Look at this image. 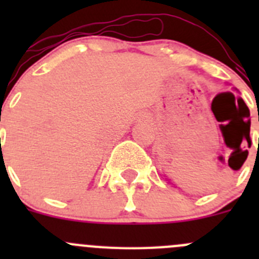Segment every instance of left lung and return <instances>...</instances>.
Listing matches in <instances>:
<instances>
[{
  "instance_id": "left-lung-1",
  "label": "left lung",
  "mask_w": 259,
  "mask_h": 259,
  "mask_svg": "<svg viewBox=\"0 0 259 259\" xmlns=\"http://www.w3.org/2000/svg\"><path fill=\"white\" fill-rule=\"evenodd\" d=\"M246 157H248V150H245V154H244V161H242V163H244V162H245Z\"/></svg>"
}]
</instances>
